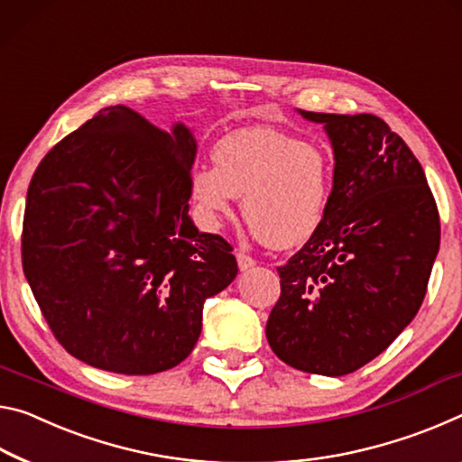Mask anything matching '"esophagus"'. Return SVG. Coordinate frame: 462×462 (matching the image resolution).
<instances>
[{
	"mask_svg": "<svg viewBox=\"0 0 462 462\" xmlns=\"http://www.w3.org/2000/svg\"><path fill=\"white\" fill-rule=\"evenodd\" d=\"M236 258H237V266H239V270H241V272L252 270V268L255 266V260H254V258H249V255H247V254H244V252H237V254H236Z\"/></svg>",
	"mask_w": 462,
	"mask_h": 462,
	"instance_id": "esophagus-1",
	"label": "esophagus"
}]
</instances>
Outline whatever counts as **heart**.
I'll list each match as a JSON object with an SVG mask.
<instances>
[{"mask_svg": "<svg viewBox=\"0 0 462 462\" xmlns=\"http://www.w3.org/2000/svg\"><path fill=\"white\" fill-rule=\"evenodd\" d=\"M215 168L192 173V196L210 225L244 215L272 247L305 244L328 213L334 163L325 149L274 128H241L215 145Z\"/></svg>", "mask_w": 462, "mask_h": 462, "instance_id": "b5f03b06", "label": "heart"}]
</instances>
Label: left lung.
I'll return each mask as SVG.
<instances>
[{
  "mask_svg": "<svg viewBox=\"0 0 462 462\" xmlns=\"http://www.w3.org/2000/svg\"><path fill=\"white\" fill-rule=\"evenodd\" d=\"M299 115L328 133L334 188L319 229L278 268L266 337L289 366L342 376L387 350L420 311L440 217L420 162L384 120Z\"/></svg>",
  "mask_w": 462,
  "mask_h": 462,
  "instance_id": "left-lung-1",
  "label": "left lung"
}]
</instances>
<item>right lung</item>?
Wrapping results in <instances>:
<instances>
[{
	"label": "right lung",
	"instance_id": "add662e5",
	"mask_svg": "<svg viewBox=\"0 0 462 462\" xmlns=\"http://www.w3.org/2000/svg\"><path fill=\"white\" fill-rule=\"evenodd\" d=\"M196 139L108 106L67 134L28 186L22 266L59 344L86 365L155 374L194 350L202 307L237 276L233 247L196 229Z\"/></svg>",
	"mask_w": 462,
	"mask_h": 462
}]
</instances>
